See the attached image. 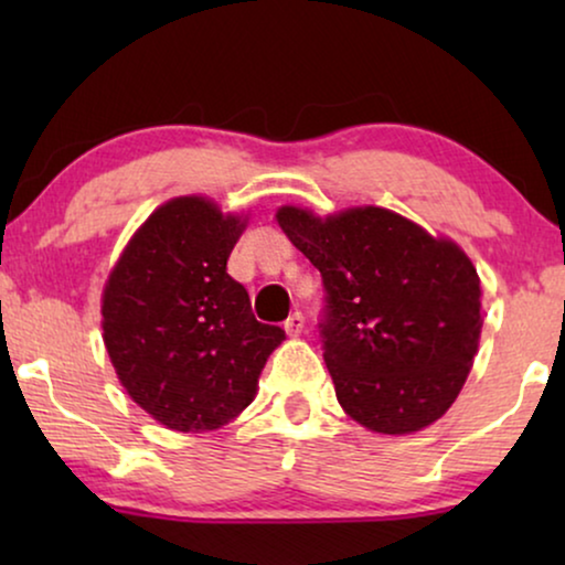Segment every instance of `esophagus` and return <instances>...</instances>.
<instances>
[{
    "label": "esophagus",
    "mask_w": 565,
    "mask_h": 565,
    "mask_svg": "<svg viewBox=\"0 0 565 565\" xmlns=\"http://www.w3.org/2000/svg\"><path fill=\"white\" fill-rule=\"evenodd\" d=\"M303 329H306V316L300 311L290 313L288 321H285V331H288L290 337H300V331H303Z\"/></svg>",
    "instance_id": "esophagus-1"
}]
</instances>
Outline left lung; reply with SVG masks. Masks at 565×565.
<instances>
[{"mask_svg": "<svg viewBox=\"0 0 565 565\" xmlns=\"http://www.w3.org/2000/svg\"><path fill=\"white\" fill-rule=\"evenodd\" d=\"M277 223L321 273L319 334L344 412L383 435L437 422L481 337V280L466 254L373 205L329 218L285 205Z\"/></svg>", "mask_w": 565, "mask_h": 565, "instance_id": "8db88e82", "label": "left lung"}]
</instances>
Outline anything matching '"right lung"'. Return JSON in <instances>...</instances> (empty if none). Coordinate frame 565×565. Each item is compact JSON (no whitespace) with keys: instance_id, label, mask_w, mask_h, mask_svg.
<instances>
[{"instance_id":"right-lung-1","label":"right lung","mask_w":565,"mask_h":565,"mask_svg":"<svg viewBox=\"0 0 565 565\" xmlns=\"http://www.w3.org/2000/svg\"><path fill=\"white\" fill-rule=\"evenodd\" d=\"M246 221L211 200L177 198L138 228L110 273L103 331L128 396L177 431L218 429L252 404L285 339L259 323L226 273Z\"/></svg>"}]
</instances>
